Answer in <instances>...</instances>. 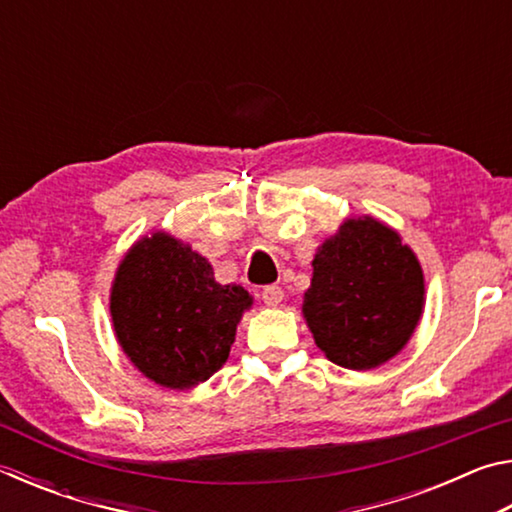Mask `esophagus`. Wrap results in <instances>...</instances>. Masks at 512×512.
<instances>
[{"mask_svg":"<svg viewBox=\"0 0 512 512\" xmlns=\"http://www.w3.org/2000/svg\"><path fill=\"white\" fill-rule=\"evenodd\" d=\"M262 300L268 307H277L284 300V291L277 284H268V287L262 289Z\"/></svg>","mask_w":512,"mask_h":512,"instance_id":"esophagus-1","label":"esophagus"}]
</instances>
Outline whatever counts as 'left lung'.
Returning a JSON list of instances; mask_svg holds the SVG:
<instances>
[{"label": "left lung", "instance_id": "1", "mask_svg": "<svg viewBox=\"0 0 512 512\" xmlns=\"http://www.w3.org/2000/svg\"><path fill=\"white\" fill-rule=\"evenodd\" d=\"M311 266L302 314L329 361L370 370L409 343L424 309V275L393 228L372 216L343 221Z\"/></svg>", "mask_w": 512, "mask_h": 512}]
</instances>
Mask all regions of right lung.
Instances as JSON below:
<instances>
[{
    "mask_svg": "<svg viewBox=\"0 0 512 512\" xmlns=\"http://www.w3.org/2000/svg\"><path fill=\"white\" fill-rule=\"evenodd\" d=\"M253 307L239 284H219L212 264L167 232L135 241L110 289L117 341L155 384L187 391L210 379Z\"/></svg>",
    "mask_w": 512,
    "mask_h": 512,
    "instance_id": "add662e5",
    "label": "right lung"
}]
</instances>
